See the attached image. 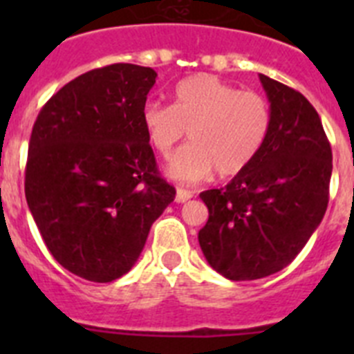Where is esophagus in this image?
<instances>
[{
  "label": "esophagus",
  "instance_id": "esophagus-1",
  "mask_svg": "<svg viewBox=\"0 0 354 354\" xmlns=\"http://www.w3.org/2000/svg\"><path fill=\"white\" fill-rule=\"evenodd\" d=\"M193 193L187 192V189H184V187H177V195H175V202H179V204H184V202H187V200L192 198Z\"/></svg>",
  "mask_w": 354,
  "mask_h": 354
}]
</instances>
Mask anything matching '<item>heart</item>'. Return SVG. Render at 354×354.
Segmentation results:
<instances>
[{"label":"heart","mask_w":354,"mask_h":354,"mask_svg":"<svg viewBox=\"0 0 354 354\" xmlns=\"http://www.w3.org/2000/svg\"><path fill=\"white\" fill-rule=\"evenodd\" d=\"M147 138L168 156L189 131L192 143L179 150L168 174L179 183H198L216 170L241 174L259 156L271 127L270 102L211 74H196L174 90V104L150 101L142 109Z\"/></svg>","instance_id":"b5f03b06"}]
</instances>
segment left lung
Returning <instances> with one entry per match:
<instances>
[{
    "instance_id": "obj_1",
    "label": "left lung",
    "mask_w": 354,
    "mask_h": 354,
    "mask_svg": "<svg viewBox=\"0 0 354 354\" xmlns=\"http://www.w3.org/2000/svg\"><path fill=\"white\" fill-rule=\"evenodd\" d=\"M261 83L271 104L264 147L227 186L200 193L209 209L200 248L212 270L236 282L289 266L330 198L331 147L317 111L298 90L264 74Z\"/></svg>"
}]
</instances>
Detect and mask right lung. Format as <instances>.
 Masks as SVG:
<instances>
[{
  "label": "right lung",
  "instance_id": "right-lung-1",
  "mask_svg": "<svg viewBox=\"0 0 354 354\" xmlns=\"http://www.w3.org/2000/svg\"><path fill=\"white\" fill-rule=\"evenodd\" d=\"M156 77L133 64L93 68L58 90L33 124L28 207L56 262L90 282L126 274L175 198L142 122Z\"/></svg>",
  "mask_w": 354,
  "mask_h": 354
}]
</instances>
